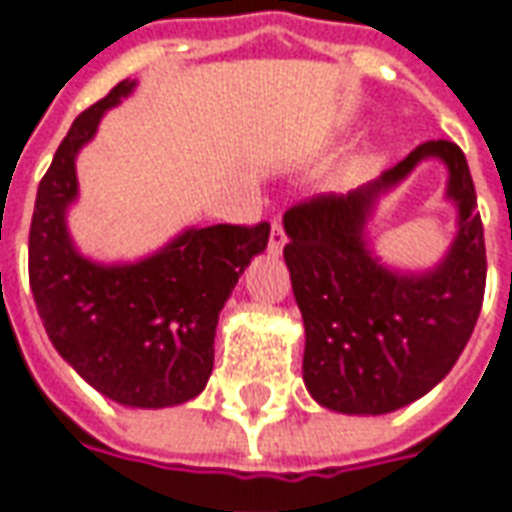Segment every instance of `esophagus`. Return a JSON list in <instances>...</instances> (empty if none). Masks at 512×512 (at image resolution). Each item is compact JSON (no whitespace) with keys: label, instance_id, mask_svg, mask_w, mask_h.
<instances>
[{"label":"esophagus","instance_id":"34e87169","mask_svg":"<svg viewBox=\"0 0 512 512\" xmlns=\"http://www.w3.org/2000/svg\"><path fill=\"white\" fill-rule=\"evenodd\" d=\"M285 241H288V235H285V227H282V222L271 224V238H268V255H271V257L282 255V249H285Z\"/></svg>","mask_w":512,"mask_h":512}]
</instances>
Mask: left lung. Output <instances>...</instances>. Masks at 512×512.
Returning a JSON list of instances; mask_svg holds the SVG:
<instances>
[{
	"mask_svg": "<svg viewBox=\"0 0 512 512\" xmlns=\"http://www.w3.org/2000/svg\"><path fill=\"white\" fill-rule=\"evenodd\" d=\"M448 167L456 238L425 272L386 267L366 227L377 200L421 163ZM285 263L304 318V384L323 408L376 417L428 395L458 362L485 293V238L463 150L433 139L348 194L285 213Z\"/></svg>",
	"mask_w": 512,
	"mask_h": 512,
	"instance_id": "left-lung-1",
	"label": "left lung"
}]
</instances>
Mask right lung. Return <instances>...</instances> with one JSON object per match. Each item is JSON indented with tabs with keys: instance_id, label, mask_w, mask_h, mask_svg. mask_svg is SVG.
Segmentation results:
<instances>
[{
	"instance_id": "add662e5",
	"label": "right lung",
	"mask_w": 512,
	"mask_h": 512,
	"mask_svg": "<svg viewBox=\"0 0 512 512\" xmlns=\"http://www.w3.org/2000/svg\"><path fill=\"white\" fill-rule=\"evenodd\" d=\"M134 87L117 84L57 147L29 227V288L51 345L87 384L120 406L167 408L208 384L219 312L271 227H186L134 263H98L76 249L68 230L76 156Z\"/></svg>"
}]
</instances>
